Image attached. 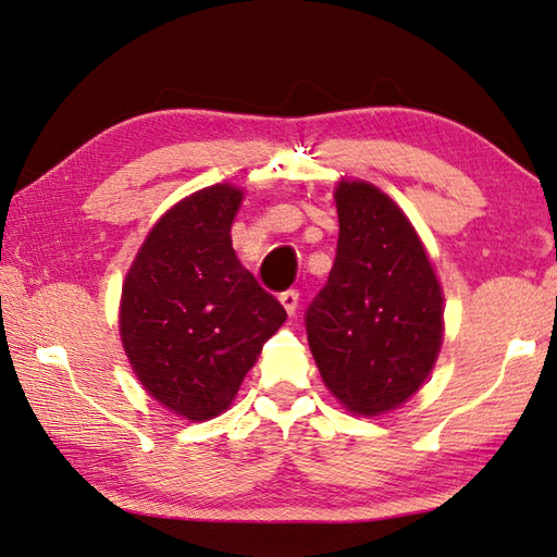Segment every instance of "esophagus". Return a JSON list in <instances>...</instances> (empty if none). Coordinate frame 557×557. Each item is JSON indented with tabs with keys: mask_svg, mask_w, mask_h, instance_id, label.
Masks as SVG:
<instances>
[{
	"mask_svg": "<svg viewBox=\"0 0 557 557\" xmlns=\"http://www.w3.org/2000/svg\"><path fill=\"white\" fill-rule=\"evenodd\" d=\"M297 302H300V290H295V288H290V290H283L281 293V305L286 307V311L288 314H295V309H297Z\"/></svg>",
	"mask_w": 557,
	"mask_h": 557,
	"instance_id": "34e87169",
	"label": "esophagus"
}]
</instances>
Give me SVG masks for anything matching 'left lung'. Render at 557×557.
I'll return each mask as SVG.
<instances>
[{"instance_id": "obj_1", "label": "left lung", "mask_w": 557, "mask_h": 557, "mask_svg": "<svg viewBox=\"0 0 557 557\" xmlns=\"http://www.w3.org/2000/svg\"><path fill=\"white\" fill-rule=\"evenodd\" d=\"M335 262L305 325L325 387L361 416L409 399L442 345V290L409 220L366 182L335 191Z\"/></svg>"}]
</instances>
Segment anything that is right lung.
<instances>
[{
  "label": "right lung",
  "instance_id": "obj_1",
  "mask_svg": "<svg viewBox=\"0 0 557 557\" xmlns=\"http://www.w3.org/2000/svg\"><path fill=\"white\" fill-rule=\"evenodd\" d=\"M243 194L228 184L184 198L148 234L122 286L120 335L134 373L188 420L220 416L286 321L232 248Z\"/></svg>",
  "mask_w": 557,
  "mask_h": 557
}]
</instances>
